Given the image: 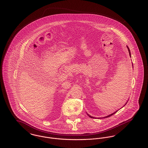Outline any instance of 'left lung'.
Wrapping results in <instances>:
<instances>
[{
	"label": "left lung",
	"mask_w": 148,
	"mask_h": 148,
	"mask_svg": "<svg viewBox=\"0 0 148 148\" xmlns=\"http://www.w3.org/2000/svg\"><path fill=\"white\" fill-rule=\"evenodd\" d=\"M127 49H128V51H129V56H130V57H131V53H130V49H129V47H128L127 46ZM132 66H133L132 67L133 68V63H132ZM127 103H126V104H125L124 105V106H125V105L127 104ZM123 107H122V108H123ZM117 111H118V110H117V111L114 112V113H112V114H109V115H108V116H106V117H104L103 118H107V117H110V116H112L113 114H114V113H116V112H117ZM87 114H88V116H89V117H90V118H92V119H94V118H95L94 117H92V116H91L90 115H89V114H88V113H87ZM102 118H103V117H102ZM102 118H101V119H102ZM99 119H100V118H99Z\"/></svg>",
	"instance_id": "left-lung-1"
}]
</instances>
